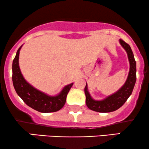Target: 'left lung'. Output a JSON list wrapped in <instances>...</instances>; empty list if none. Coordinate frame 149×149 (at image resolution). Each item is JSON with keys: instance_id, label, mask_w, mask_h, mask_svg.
Masks as SVG:
<instances>
[{"instance_id": "8db88e82", "label": "left lung", "mask_w": 149, "mask_h": 149, "mask_svg": "<svg viewBox=\"0 0 149 149\" xmlns=\"http://www.w3.org/2000/svg\"><path fill=\"white\" fill-rule=\"evenodd\" d=\"M119 42L123 47L127 54L130 63V71L124 85L118 91L114 92L102 100H95L90 95L88 91V84L85 88V94L86 97V105L89 109L100 113H109L116 111L125 103L126 101L132 95L136 83V61L130 46L126 43L122 39H120Z\"/></svg>"}]
</instances>
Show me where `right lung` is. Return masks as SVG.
<instances>
[{
	"mask_svg": "<svg viewBox=\"0 0 149 149\" xmlns=\"http://www.w3.org/2000/svg\"><path fill=\"white\" fill-rule=\"evenodd\" d=\"M22 45L18 49L13 62V83L15 91L24 103L34 110L41 113L60 110L66 103V96L73 83L64 86L61 91L54 96L45 94L32 86L24 78L19 65V51Z\"/></svg>",
	"mask_w": 149,
	"mask_h": 149,
	"instance_id": "obj_1",
	"label": "right lung"
}]
</instances>
